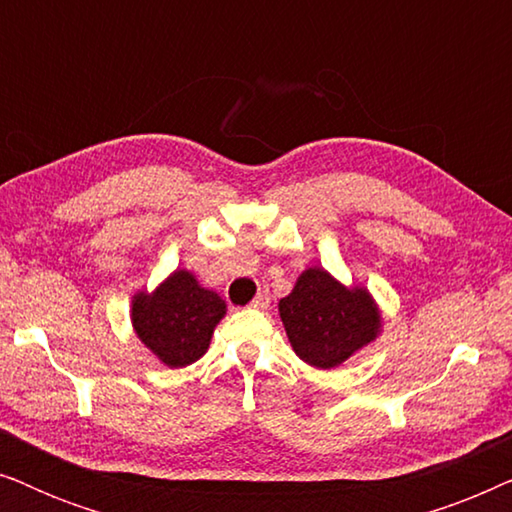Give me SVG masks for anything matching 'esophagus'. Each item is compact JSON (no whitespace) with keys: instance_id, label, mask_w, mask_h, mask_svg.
<instances>
[{"instance_id":"1","label":"esophagus","mask_w":512,"mask_h":512,"mask_svg":"<svg viewBox=\"0 0 512 512\" xmlns=\"http://www.w3.org/2000/svg\"><path fill=\"white\" fill-rule=\"evenodd\" d=\"M268 305H270V293L268 291H261L254 300H251V307H254V310H268Z\"/></svg>"}]
</instances>
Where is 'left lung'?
<instances>
[{
    "instance_id": "obj_1",
    "label": "left lung",
    "mask_w": 512,
    "mask_h": 512,
    "mask_svg": "<svg viewBox=\"0 0 512 512\" xmlns=\"http://www.w3.org/2000/svg\"><path fill=\"white\" fill-rule=\"evenodd\" d=\"M286 338L307 366L338 368L382 333V310L361 284H342L312 265L300 272L291 293L279 300Z\"/></svg>"
}]
</instances>
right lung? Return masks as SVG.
<instances>
[{"mask_svg":"<svg viewBox=\"0 0 512 512\" xmlns=\"http://www.w3.org/2000/svg\"><path fill=\"white\" fill-rule=\"evenodd\" d=\"M223 317L226 300L186 268L170 272L153 291H137L130 303L132 331L167 368L202 359Z\"/></svg>","mask_w":512,"mask_h":512,"instance_id":"obj_1","label":"right lung"}]
</instances>
